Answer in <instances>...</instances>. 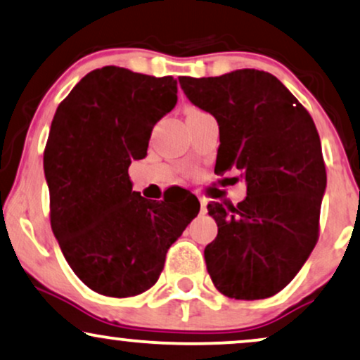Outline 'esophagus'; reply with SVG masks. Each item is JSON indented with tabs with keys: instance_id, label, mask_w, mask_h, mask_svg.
<instances>
[{
	"instance_id": "esophagus-1",
	"label": "esophagus",
	"mask_w": 360,
	"mask_h": 360,
	"mask_svg": "<svg viewBox=\"0 0 360 360\" xmlns=\"http://www.w3.org/2000/svg\"><path fill=\"white\" fill-rule=\"evenodd\" d=\"M199 202H201V212L206 214V212H207V209H206L207 201H206V199H204V198H199Z\"/></svg>"
}]
</instances>
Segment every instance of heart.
Wrapping results in <instances>:
<instances>
[{
    "instance_id": "obj_1",
    "label": "heart",
    "mask_w": 360,
    "mask_h": 360,
    "mask_svg": "<svg viewBox=\"0 0 360 360\" xmlns=\"http://www.w3.org/2000/svg\"><path fill=\"white\" fill-rule=\"evenodd\" d=\"M191 112H198V111H191Z\"/></svg>"
}]
</instances>
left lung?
Returning a JSON list of instances; mask_svg holds the SVG:
<instances>
[{
	"mask_svg": "<svg viewBox=\"0 0 360 360\" xmlns=\"http://www.w3.org/2000/svg\"><path fill=\"white\" fill-rule=\"evenodd\" d=\"M179 84L219 124L217 174L234 167L248 186L238 206L207 204L217 224L204 249L209 276L227 297H271L301 271L319 238L327 179L316 124L266 71L181 76Z\"/></svg>",
	"mask_w": 360,
	"mask_h": 360,
	"instance_id": "left-lung-1",
	"label": "left lung"
}]
</instances>
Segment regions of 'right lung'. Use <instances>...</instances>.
<instances>
[{"mask_svg":"<svg viewBox=\"0 0 360 360\" xmlns=\"http://www.w3.org/2000/svg\"><path fill=\"white\" fill-rule=\"evenodd\" d=\"M177 103V81L124 68L88 72L54 112L44 176L51 227L68 264L94 292L131 297L153 288L166 252L198 216L133 191L129 165Z\"/></svg>","mask_w":360,"mask_h":360,"instance_id":"1","label":"right lung"}]
</instances>
